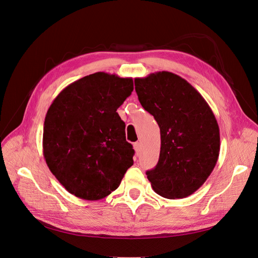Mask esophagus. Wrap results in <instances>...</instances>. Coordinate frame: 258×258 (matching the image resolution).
<instances>
[{
    "mask_svg": "<svg viewBox=\"0 0 258 258\" xmlns=\"http://www.w3.org/2000/svg\"><path fill=\"white\" fill-rule=\"evenodd\" d=\"M141 148H142V145H141V143H140V142H137V143H135V144H134V149H135L136 153H140V151H141Z\"/></svg>",
    "mask_w": 258,
    "mask_h": 258,
    "instance_id": "1",
    "label": "esophagus"
}]
</instances>
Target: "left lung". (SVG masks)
Here are the masks:
<instances>
[{
    "mask_svg": "<svg viewBox=\"0 0 258 258\" xmlns=\"http://www.w3.org/2000/svg\"><path fill=\"white\" fill-rule=\"evenodd\" d=\"M135 90L160 127L159 161L146 172L151 186L172 200L192 195L208 179L219 157L215 114L200 92L173 73L135 78Z\"/></svg>",
    "mask_w": 258,
    "mask_h": 258,
    "instance_id": "left-lung-1",
    "label": "left lung"
}]
</instances>
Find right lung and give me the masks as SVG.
<instances>
[{"label": "right lung", "mask_w": 258, "mask_h": 258, "mask_svg": "<svg viewBox=\"0 0 258 258\" xmlns=\"http://www.w3.org/2000/svg\"><path fill=\"white\" fill-rule=\"evenodd\" d=\"M133 79L98 72L65 87L44 118L43 156L65 189L86 201L115 190L135 151L116 110L133 91Z\"/></svg>", "instance_id": "obj_1"}]
</instances>
